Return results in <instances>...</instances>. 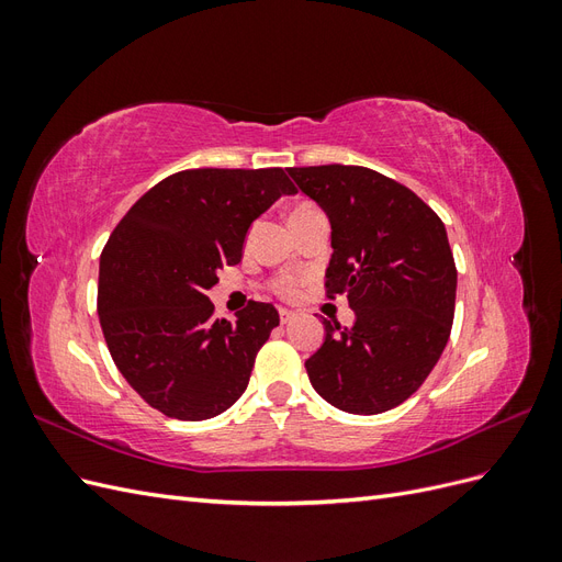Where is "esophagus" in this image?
Listing matches in <instances>:
<instances>
[{"label": "esophagus", "instance_id": "1", "mask_svg": "<svg viewBox=\"0 0 562 562\" xmlns=\"http://www.w3.org/2000/svg\"><path fill=\"white\" fill-rule=\"evenodd\" d=\"M279 318H281V323H291V321H295L297 318V312H293V310H279Z\"/></svg>", "mask_w": 562, "mask_h": 562}]
</instances>
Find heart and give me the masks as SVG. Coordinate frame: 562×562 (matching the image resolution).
<instances>
[{"label":"heart","mask_w":562,"mask_h":562,"mask_svg":"<svg viewBox=\"0 0 562 562\" xmlns=\"http://www.w3.org/2000/svg\"><path fill=\"white\" fill-rule=\"evenodd\" d=\"M300 209H307V206H300ZM300 209H295V211H300ZM274 288L281 295H293L295 288H297V281L293 277H281V279L274 281Z\"/></svg>","instance_id":"heart-1"}]
</instances>
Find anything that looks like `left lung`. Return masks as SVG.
I'll return each instance as SVG.
<instances>
[{"mask_svg":"<svg viewBox=\"0 0 562 562\" xmlns=\"http://www.w3.org/2000/svg\"><path fill=\"white\" fill-rule=\"evenodd\" d=\"M330 220L328 297L347 295L351 328L323 318L304 361L321 398L378 415L411 398L443 353L457 269L446 225L415 192L363 166L288 168Z\"/></svg>","mask_w":562,"mask_h":562,"instance_id":"left-lung-1","label":"left lung"}]
</instances>
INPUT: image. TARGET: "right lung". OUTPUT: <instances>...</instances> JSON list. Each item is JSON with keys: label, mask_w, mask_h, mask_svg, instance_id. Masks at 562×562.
<instances>
[{"label": "right lung", "mask_w": 562, "mask_h": 562, "mask_svg": "<svg viewBox=\"0 0 562 562\" xmlns=\"http://www.w3.org/2000/svg\"><path fill=\"white\" fill-rule=\"evenodd\" d=\"M283 168H192L151 187L114 227L100 255L98 316L112 361L159 413L209 419L246 391L279 312L248 302L215 318L217 269L241 262L244 241L283 194Z\"/></svg>", "instance_id": "right-lung-1"}]
</instances>
